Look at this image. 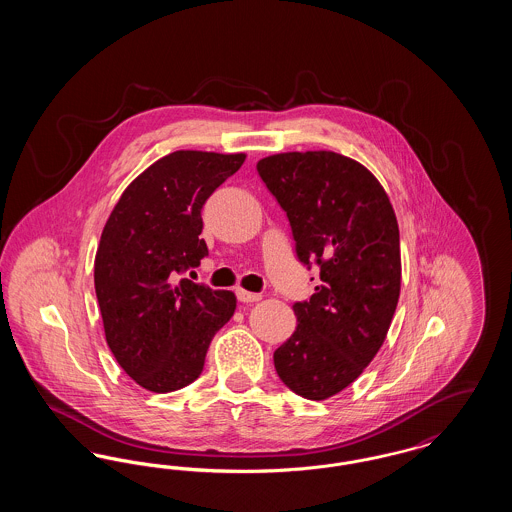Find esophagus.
<instances>
[{
	"instance_id": "obj_1",
	"label": "esophagus",
	"mask_w": 512,
	"mask_h": 512,
	"mask_svg": "<svg viewBox=\"0 0 512 512\" xmlns=\"http://www.w3.org/2000/svg\"><path fill=\"white\" fill-rule=\"evenodd\" d=\"M236 295H238V299H240L242 303H255V301H261V299H263L261 293L247 292V290H242V288L236 292Z\"/></svg>"
}]
</instances>
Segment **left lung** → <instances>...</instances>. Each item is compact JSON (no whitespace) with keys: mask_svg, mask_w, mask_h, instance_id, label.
Returning a JSON list of instances; mask_svg holds the SVG:
<instances>
[{"mask_svg":"<svg viewBox=\"0 0 512 512\" xmlns=\"http://www.w3.org/2000/svg\"><path fill=\"white\" fill-rule=\"evenodd\" d=\"M257 171L288 215L299 261L320 267L274 366L293 393L324 401L363 374L388 336L401 292L395 211L365 165L334 151L268 155Z\"/></svg>","mask_w":512,"mask_h":512,"instance_id":"8db88e82","label":"left lung"}]
</instances>
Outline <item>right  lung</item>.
<instances>
[{
  "instance_id": "obj_1",
  "label": "right lung",
  "mask_w": 512,
  "mask_h": 512,
  "mask_svg": "<svg viewBox=\"0 0 512 512\" xmlns=\"http://www.w3.org/2000/svg\"><path fill=\"white\" fill-rule=\"evenodd\" d=\"M244 161L245 153H169L128 184L103 226L94 284L105 340L144 390L192 384L236 311L234 292L176 276L207 255L201 209Z\"/></svg>"
}]
</instances>
